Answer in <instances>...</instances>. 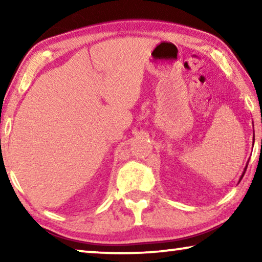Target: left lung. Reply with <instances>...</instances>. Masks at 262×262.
Instances as JSON below:
<instances>
[{
  "instance_id": "1",
  "label": "left lung",
  "mask_w": 262,
  "mask_h": 262,
  "mask_svg": "<svg viewBox=\"0 0 262 262\" xmlns=\"http://www.w3.org/2000/svg\"><path fill=\"white\" fill-rule=\"evenodd\" d=\"M253 137H254V132H253ZM253 141H254V139H253ZM246 168H247V164H246V166H245V170H244V173H243V176H242V178L244 177V174H245V171H246ZM242 178H241V180H242Z\"/></svg>"
}]
</instances>
